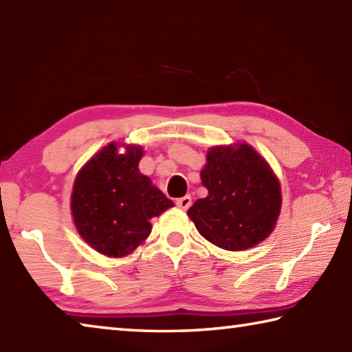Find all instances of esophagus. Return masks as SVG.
<instances>
[{
    "label": "esophagus",
    "instance_id": "obj_1",
    "mask_svg": "<svg viewBox=\"0 0 352 352\" xmlns=\"http://www.w3.org/2000/svg\"><path fill=\"white\" fill-rule=\"evenodd\" d=\"M176 206L182 208V210H187V208H190V206H192V196H182V198L176 199Z\"/></svg>",
    "mask_w": 352,
    "mask_h": 352
}]
</instances>
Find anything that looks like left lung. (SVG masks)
<instances>
[{"mask_svg":"<svg viewBox=\"0 0 352 352\" xmlns=\"http://www.w3.org/2000/svg\"><path fill=\"white\" fill-rule=\"evenodd\" d=\"M201 181L208 195L187 214L207 241L236 252L272 233L281 210L280 182L249 144L210 148Z\"/></svg>","mask_w":352,"mask_h":352,"instance_id":"obj_1","label":"left lung"}]
</instances>
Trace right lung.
<instances>
[{
    "label": "right lung",
    "mask_w": 352,
    "mask_h": 352,
    "mask_svg": "<svg viewBox=\"0 0 352 352\" xmlns=\"http://www.w3.org/2000/svg\"><path fill=\"white\" fill-rule=\"evenodd\" d=\"M144 150L111 142L86 162L74 181L71 210L74 224L98 254L120 258L131 254L151 233L150 219L173 201L139 171Z\"/></svg>",
    "instance_id": "add662e5"
}]
</instances>
